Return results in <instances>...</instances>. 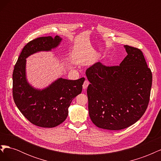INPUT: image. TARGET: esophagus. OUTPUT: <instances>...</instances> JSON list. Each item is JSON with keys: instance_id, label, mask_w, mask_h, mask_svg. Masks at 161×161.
<instances>
[{"instance_id": "esophagus-1", "label": "esophagus", "mask_w": 161, "mask_h": 161, "mask_svg": "<svg viewBox=\"0 0 161 161\" xmlns=\"http://www.w3.org/2000/svg\"><path fill=\"white\" fill-rule=\"evenodd\" d=\"M89 80L86 79V80L84 81V83H83V85H82V87H83L84 89H86L87 88V86H89Z\"/></svg>"}]
</instances>
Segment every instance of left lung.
Instances as JSON below:
<instances>
[{
    "instance_id": "1",
    "label": "left lung",
    "mask_w": 161,
    "mask_h": 161,
    "mask_svg": "<svg viewBox=\"0 0 161 161\" xmlns=\"http://www.w3.org/2000/svg\"><path fill=\"white\" fill-rule=\"evenodd\" d=\"M128 55L118 66L100 62L86 71L89 114L98 128L119 130L139 120L150 101L153 75L142 52L125 45Z\"/></svg>"
}]
</instances>
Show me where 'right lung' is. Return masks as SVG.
<instances>
[{
    "mask_svg": "<svg viewBox=\"0 0 161 161\" xmlns=\"http://www.w3.org/2000/svg\"><path fill=\"white\" fill-rule=\"evenodd\" d=\"M62 39L56 36L41 37L24 46L13 73V96L14 103L25 118L42 128H53L64 121L72 99L81 93L85 78L72 80L59 79L47 89H34L25 79V58L39 51L50 50Z\"/></svg>",
    "mask_w": 161,
    "mask_h": 161,
    "instance_id": "right-lung-1",
    "label": "right lung"
}]
</instances>
